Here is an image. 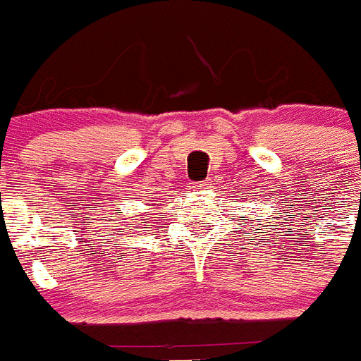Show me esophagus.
<instances>
[{"mask_svg":"<svg viewBox=\"0 0 361 361\" xmlns=\"http://www.w3.org/2000/svg\"><path fill=\"white\" fill-rule=\"evenodd\" d=\"M210 185H212V181L204 180V181H201V183H197L194 188H196V190H204V188H209Z\"/></svg>","mask_w":361,"mask_h":361,"instance_id":"34e87169","label":"esophagus"}]
</instances>
